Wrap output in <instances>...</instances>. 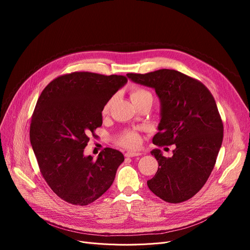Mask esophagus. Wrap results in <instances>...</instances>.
Masks as SVG:
<instances>
[{
    "mask_svg": "<svg viewBox=\"0 0 250 250\" xmlns=\"http://www.w3.org/2000/svg\"><path fill=\"white\" fill-rule=\"evenodd\" d=\"M140 155H141V153H139V152H134V151H127V152L125 154V157H136V156H140Z\"/></svg>",
    "mask_w": 250,
    "mask_h": 250,
    "instance_id": "esophagus-1",
    "label": "esophagus"
}]
</instances>
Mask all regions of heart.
<instances>
[{"label": "heart", "mask_w": 250, "mask_h": 250, "mask_svg": "<svg viewBox=\"0 0 250 250\" xmlns=\"http://www.w3.org/2000/svg\"><path fill=\"white\" fill-rule=\"evenodd\" d=\"M147 96H152V95H151L150 92H148L145 89H142V88H135L132 91V93H130V99H132L133 103H136V102L142 100L143 98H145ZM110 103H111V101L109 100L104 104L103 109H102L103 113L108 112V110L110 108ZM120 143L124 146H126V147H129V148H136L140 145V137L137 133L128 132V133H125L121 138Z\"/></svg>", "instance_id": "heart-1"}]
</instances>
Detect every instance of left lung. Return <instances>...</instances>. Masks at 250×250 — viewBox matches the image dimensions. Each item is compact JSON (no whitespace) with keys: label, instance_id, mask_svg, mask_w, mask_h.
Wrapping results in <instances>:
<instances>
[{"label":"left lung","instance_id":"obj_1","mask_svg":"<svg viewBox=\"0 0 250 250\" xmlns=\"http://www.w3.org/2000/svg\"><path fill=\"white\" fill-rule=\"evenodd\" d=\"M126 76L154 89L160 100L159 132L153 144L175 145L170 158L160 149L151 151L159 167L148 188L167 203L185 202L204 187L222 146L223 124L215 99L203 83L175 70Z\"/></svg>","mask_w":250,"mask_h":250}]
</instances>
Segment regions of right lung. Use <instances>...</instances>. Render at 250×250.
<instances>
[{
    "label": "right lung",
    "instance_id": "obj_1",
    "mask_svg": "<svg viewBox=\"0 0 250 250\" xmlns=\"http://www.w3.org/2000/svg\"><path fill=\"white\" fill-rule=\"evenodd\" d=\"M126 83L125 76L75 72L55 79L39 96L30 143L43 178L63 201L86 206L111 187L123 153L106 148L93 159L84 149L102 125L104 104Z\"/></svg>",
    "mask_w": 250,
    "mask_h": 250
}]
</instances>
